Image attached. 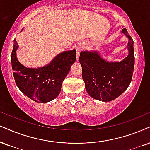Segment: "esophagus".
<instances>
[{"label":"esophagus","mask_w":150,"mask_h":150,"mask_svg":"<svg viewBox=\"0 0 150 150\" xmlns=\"http://www.w3.org/2000/svg\"><path fill=\"white\" fill-rule=\"evenodd\" d=\"M83 49V45L82 44H79L77 45L76 47V58L78 59L79 57V53H80V52L81 51H82Z\"/></svg>","instance_id":"obj_1"}]
</instances>
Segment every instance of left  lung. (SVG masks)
<instances>
[{
  "label": "left lung",
  "mask_w": 150,
  "mask_h": 150,
  "mask_svg": "<svg viewBox=\"0 0 150 150\" xmlns=\"http://www.w3.org/2000/svg\"><path fill=\"white\" fill-rule=\"evenodd\" d=\"M122 33L129 39V55L120 62H108L97 51L80 53L79 62L86 90L97 100H114L127 89L132 81L135 62L134 41L125 28Z\"/></svg>",
  "instance_id": "left-lung-1"
}]
</instances>
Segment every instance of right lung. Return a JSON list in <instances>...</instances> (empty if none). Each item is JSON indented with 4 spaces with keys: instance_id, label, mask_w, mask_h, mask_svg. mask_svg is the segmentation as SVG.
I'll list each match as a JSON object with an SVG mask.
<instances>
[{
    "instance_id": "right-lung-1",
    "label": "right lung",
    "mask_w": 150,
    "mask_h": 150,
    "mask_svg": "<svg viewBox=\"0 0 150 150\" xmlns=\"http://www.w3.org/2000/svg\"><path fill=\"white\" fill-rule=\"evenodd\" d=\"M18 47L14 39L11 62L18 89L37 102L46 103L53 100L60 94L62 82L76 61V50L59 53L50 63L42 67L26 68L16 58Z\"/></svg>"
}]
</instances>
